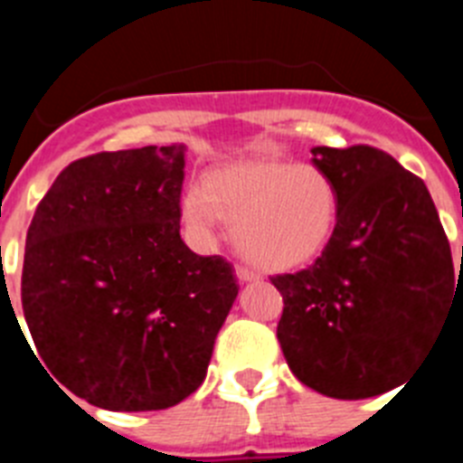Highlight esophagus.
I'll list each match as a JSON object with an SVG mask.
<instances>
[{
  "label": "esophagus",
  "instance_id": "esophagus-1",
  "mask_svg": "<svg viewBox=\"0 0 463 463\" xmlns=\"http://www.w3.org/2000/svg\"><path fill=\"white\" fill-rule=\"evenodd\" d=\"M236 278H239L241 282H250V280H257V273L250 271L248 267H236Z\"/></svg>",
  "mask_w": 463,
  "mask_h": 463
}]
</instances>
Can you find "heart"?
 I'll use <instances>...</instances> for the list:
<instances>
[{
	"instance_id": "1",
	"label": "heart",
	"mask_w": 463,
	"mask_h": 463,
	"mask_svg": "<svg viewBox=\"0 0 463 463\" xmlns=\"http://www.w3.org/2000/svg\"><path fill=\"white\" fill-rule=\"evenodd\" d=\"M341 211L325 169L276 159H245L206 174L183 199L187 227L208 239L218 220L236 224V248L261 271H292L320 255Z\"/></svg>"
}]
</instances>
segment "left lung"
Segmentation results:
<instances>
[{"instance_id": "obj_1", "label": "left lung", "mask_w": 463, "mask_h": 463, "mask_svg": "<svg viewBox=\"0 0 463 463\" xmlns=\"http://www.w3.org/2000/svg\"><path fill=\"white\" fill-rule=\"evenodd\" d=\"M341 211L308 269L271 282L282 294L278 341L306 387L369 399L403 383L448 325L455 269L422 178L371 146L310 150Z\"/></svg>"}]
</instances>
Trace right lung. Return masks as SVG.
I'll return each mask as SVG.
<instances>
[{"instance_id": "1", "label": "right lung", "mask_w": 463, "mask_h": 463, "mask_svg": "<svg viewBox=\"0 0 463 463\" xmlns=\"http://www.w3.org/2000/svg\"><path fill=\"white\" fill-rule=\"evenodd\" d=\"M183 143L90 155L57 175L27 229L20 292L36 362L97 408L187 399L239 294L227 260L183 243Z\"/></svg>"}]
</instances>
